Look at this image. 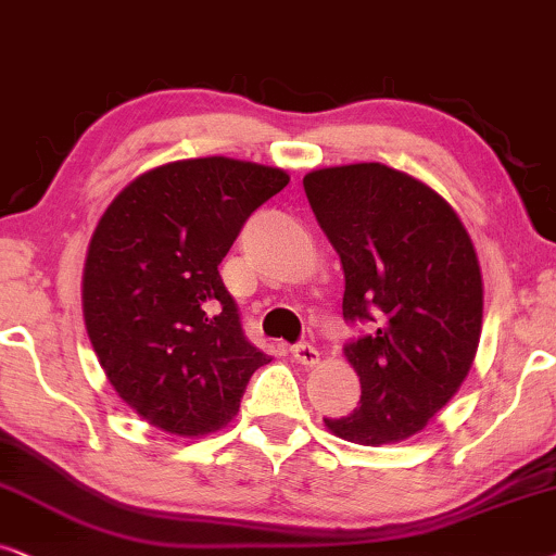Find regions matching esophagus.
Instances as JSON below:
<instances>
[{
    "label": "esophagus",
    "instance_id": "1",
    "mask_svg": "<svg viewBox=\"0 0 556 556\" xmlns=\"http://www.w3.org/2000/svg\"><path fill=\"white\" fill-rule=\"evenodd\" d=\"M292 358L298 361L302 366H315L320 364V353H317V348H313L309 343H298L292 348Z\"/></svg>",
    "mask_w": 556,
    "mask_h": 556
}]
</instances>
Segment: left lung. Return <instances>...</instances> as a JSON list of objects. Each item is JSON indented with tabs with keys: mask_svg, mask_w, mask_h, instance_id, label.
Returning <instances> with one entry per match:
<instances>
[{
	"mask_svg": "<svg viewBox=\"0 0 556 556\" xmlns=\"http://www.w3.org/2000/svg\"><path fill=\"white\" fill-rule=\"evenodd\" d=\"M345 274L343 317L371 332L343 348L361 402L323 419L340 440H409L463 387L483 330V274L463 220L427 182L381 162L305 175Z\"/></svg>",
	"mask_w": 556,
	"mask_h": 556,
	"instance_id": "obj_1",
	"label": "left lung"
}]
</instances>
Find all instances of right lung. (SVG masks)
<instances>
[{
  "label": "right lung",
  "instance_id": "obj_1",
  "mask_svg": "<svg viewBox=\"0 0 556 556\" xmlns=\"http://www.w3.org/2000/svg\"><path fill=\"white\" fill-rule=\"evenodd\" d=\"M287 182L256 162L177 160L135 177L103 211L84 266L86 330L116 394L162 432L226 427L271 361L243 336L218 264Z\"/></svg>",
  "mask_w": 556,
  "mask_h": 556
}]
</instances>
